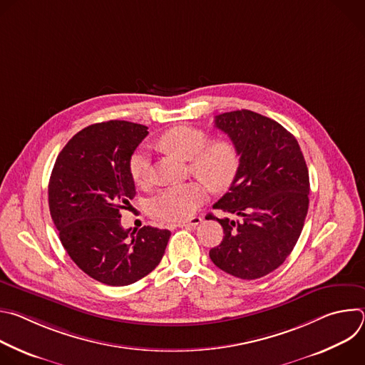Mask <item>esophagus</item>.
I'll use <instances>...</instances> for the list:
<instances>
[{
  "label": "esophagus",
  "instance_id": "1",
  "mask_svg": "<svg viewBox=\"0 0 365 365\" xmlns=\"http://www.w3.org/2000/svg\"><path fill=\"white\" fill-rule=\"evenodd\" d=\"M200 222H202V218H200V217H193V218H190V220H187V221L179 222V224H178V227H180V228H186V227H196V225H199Z\"/></svg>",
  "mask_w": 365,
  "mask_h": 365
}]
</instances>
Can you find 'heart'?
I'll list each match as a JSON object with an SVG mask.
<instances>
[{"mask_svg": "<svg viewBox=\"0 0 365 365\" xmlns=\"http://www.w3.org/2000/svg\"><path fill=\"white\" fill-rule=\"evenodd\" d=\"M207 135L192 127H176L165 133L160 138L162 147L189 160V170L207 187L220 192L234 182L240 155L230 141L207 143ZM128 169L133 180L145 186L153 179L151 155L147 148H137L130 158ZM206 199L205 187L197 182H189L163 189L148 199V212L166 222L187 221L199 210Z\"/></svg>", "mask_w": 365, "mask_h": 365, "instance_id": "heart-1", "label": "heart"}]
</instances>
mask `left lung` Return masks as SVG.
Returning <instances> with one entry per match:
<instances>
[{"mask_svg":"<svg viewBox=\"0 0 365 365\" xmlns=\"http://www.w3.org/2000/svg\"><path fill=\"white\" fill-rule=\"evenodd\" d=\"M232 141L240 166L215 210L224 238L210 251L225 273L254 280L280 267L294 248L309 207V172L297 140L277 121L248 110L215 117ZM211 218V220H212Z\"/></svg>","mask_w":365,"mask_h":365,"instance_id":"left-lung-1","label":"left lung"}]
</instances>
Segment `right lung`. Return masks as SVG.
Returning a JSON list of instances; mask_svg holds the SVG:
<instances>
[{
    "label": "right lung",
    "mask_w": 365,
    "mask_h": 365,
    "mask_svg": "<svg viewBox=\"0 0 365 365\" xmlns=\"http://www.w3.org/2000/svg\"><path fill=\"white\" fill-rule=\"evenodd\" d=\"M148 134L128 121L92 124L59 153L48 182V207L75 264L108 286H128L159 266L169 230H124L121 211L135 196L128 162Z\"/></svg>",
    "instance_id": "add662e5"
}]
</instances>
